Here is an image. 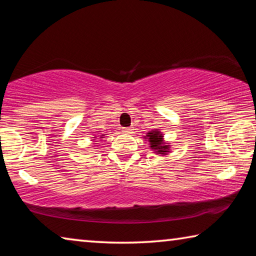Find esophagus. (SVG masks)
<instances>
[{
    "mask_svg": "<svg viewBox=\"0 0 256 256\" xmlns=\"http://www.w3.org/2000/svg\"><path fill=\"white\" fill-rule=\"evenodd\" d=\"M132 128H124L122 132H124L126 134H129V132H132Z\"/></svg>",
    "mask_w": 256,
    "mask_h": 256,
    "instance_id": "esophagus-1",
    "label": "esophagus"
}]
</instances>
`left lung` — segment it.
I'll use <instances>...</instances> for the list:
<instances>
[{"mask_svg": "<svg viewBox=\"0 0 256 256\" xmlns=\"http://www.w3.org/2000/svg\"><path fill=\"white\" fill-rule=\"evenodd\" d=\"M145 138H148L150 142V148L156 150L158 154H166V152H169V145H164L162 134L158 130L148 132Z\"/></svg>", "mask_w": 256, "mask_h": 256, "instance_id": "obj_1", "label": "left lung"}]
</instances>
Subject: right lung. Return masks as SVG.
<instances>
[{"mask_svg": "<svg viewBox=\"0 0 256 256\" xmlns=\"http://www.w3.org/2000/svg\"><path fill=\"white\" fill-rule=\"evenodd\" d=\"M100 138H103V137H100Z\"/></svg>", "mask_w": 256, "mask_h": 256, "instance_id": "obj_1", "label": "right lung"}]
</instances>
